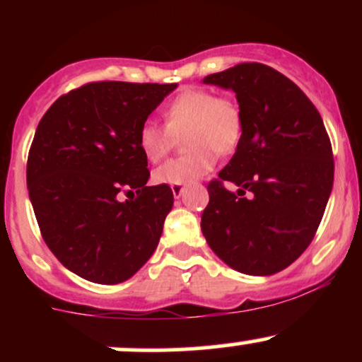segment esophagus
I'll use <instances>...</instances> for the list:
<instances>
[{
  "instance_id": "obj_1",
  "label": "esophagus",
  "mask_w": 362,
  "mask_h": 362,
  "mask_svg": "<svg viewBox=\"0 0 362 362\" xmlns=\"http://www.w3.org/2000/svg\"><path fill=\"white\" fill-rule=\"evenodd\" d=\"M172 192H173V195H175V197H180V194L184 192V187H182V185H173L172 187Z\"/></svg>"
}]
</instances>
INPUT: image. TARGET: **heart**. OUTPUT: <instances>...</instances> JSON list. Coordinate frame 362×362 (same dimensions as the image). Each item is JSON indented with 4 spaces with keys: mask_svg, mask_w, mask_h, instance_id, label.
I'll list each match as a JSON object with an SVG mask.
<instances>
[{
    "mask_svg": "<svg viewBox=\"0 0 362 362\" xmlns=\"http://www.w3.org/2000/svg\"><path fill=\"white\" fill-rule=\"evenodd\" d=\"M165 126L144 120L138 131V146L156 163L184 138L185 155L165 161L153 172L160 185H182L207 175L218 155H233L242 143L243 114L231 95H216L201 86L182 88L163 109Z\"/></svg>",
    "mask_w": 362,
    "mask_h": 362,
    "instance_id": "b5f03b06",
    "label": "heart"
}]
</instances>
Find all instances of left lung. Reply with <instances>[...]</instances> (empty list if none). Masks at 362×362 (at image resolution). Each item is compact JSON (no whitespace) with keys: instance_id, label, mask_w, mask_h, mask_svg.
Instances as JSON below:
<instances>
[{"instance_id":"obj_1","label":"left lung","mask_w":362,"mask_h":362,"mask_svg":"<svg viewBox=\"0 0 362 362\" xmlns=\"http://www.w3.org/2000/svg\"><path fill=\"white\" fill-rule=\"evenodd\" d=\"M204 83L235 91L243 136L207 184L202 233L231 269L271 276L293 264L317 233L334 185L330 138L317 107L271 66L242 62ZM224 181L239 190L228 191Z\"/></svg>"}]
</instances>
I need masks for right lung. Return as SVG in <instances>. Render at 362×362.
Listing matches in <instances>:
<instances>
[{"label": "right lung", "mask_w": 362, "mask_h": 362, "mask_svg": "<svg viewBox=\"0 0 362 362\" xmlns=\"http://www.w3.org/2000/svg\"><path fill=\"white\" fill-rule=\"evenodd\" d=\"M177 83L91 81L49 107L27 160L44 242L66 269L119 284L146 264L173 206L170 185L148 187L138 131ZM122 192L129 199L120 203Z\"/></svg>", "instance_id": "1"}]
</instances>
